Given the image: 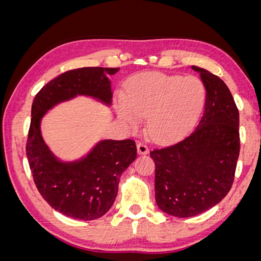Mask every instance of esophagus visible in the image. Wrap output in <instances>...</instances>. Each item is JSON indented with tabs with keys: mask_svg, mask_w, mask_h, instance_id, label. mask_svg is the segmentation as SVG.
<instances>
[{
	"mask_svg": "<svg viewBox=\"0 0 261 261\" xmlns=\"http://www.w3.org/2000/svg\"><path fill=\"white\" fill-rule=\"evenodd\" d=\"M137 148H138V153L141 155L147 154V153L149 152L147 146H146L145 144H142V142H139V144L137 145Z\"/></svg>",
	"mask_w": 261,
	"mask_h": 261,
	"instance_id": "esophagus-1",
	"label": "esophagus"
}]
</instances>
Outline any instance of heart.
Here are the masks:
<instances>
[{
    "mask_svg": "<svg viewBox=\"0 0 261 261\" xmlns=\"http://www.w3.org/2000/svg\"><path fill=\"white\" fill-rule=\"evenodd\" d=\"M206 90L197 77L146 72L135 76L126 96L115 102L119 119L137 129L141 116H147L148 134L155 141H173L187 134L201 116Z\"/></svg>",
    "mask_w": 261,
    "mask_h": 261,
    "instance_id": "obj_1",
    "label": "heart"
}]
</instances>
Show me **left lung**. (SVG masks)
Wrapping results in <instances>:
<instances>
[{
  "label": "left lung",
  "instance_id": "left-lung-1",
  "mask_svg": "<svg viewBox=\"0 0 261 261\" xmlns=\"http://www.w3.org/2000/svg\"><path fill=\"white\" fill-rule=\"evenodd\" d=\"M206 90L197 127L183 140L149 152L155 202L164 213L191 217L220 203L234 181L240 153L239 110L229 89L208 70L191 66Z\"/></svg>",
  "mask_w": 261,
  "mask_h": 261
}]
</instances>
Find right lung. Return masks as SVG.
<instances>
[{"label": "right lung", "mask_w": 261, "mask_h": 261, "mask_svg": "<svg viewBox=\"0 0 261 261\" xmlns=\"http://www.w3.org/2000/svg\"><path fill=\"white\" fill-rule=\"evenodd\" d=\"M119 67H82L48 82L35 96L26 154L32 176L42 198L57 212L72 219H99L112 208L120 177L137 158V146L127 140H102L76 162H60L41 137L42 116L56 105L77 95L90 96L110 106L108 76Z\"/></svg>", "instance_id": "right-lung-1"}]
</instances>
